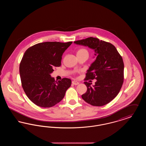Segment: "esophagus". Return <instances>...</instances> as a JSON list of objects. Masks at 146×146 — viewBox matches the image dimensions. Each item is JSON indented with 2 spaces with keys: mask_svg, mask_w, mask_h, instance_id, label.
<instances>
[{
  "mask_svg": "<svg viewBox=\"0 0 146 146\" xmlns=\"http://www.w3.org/2000/svg\"><path fill=\"white\" fill-rule=\"evenodd\" d=\"M72 84H74V85H77L79 84V82H77V81H76V80H74V81L72 82Z\"/></svg>",
  "mask_w": 146,
  "mask_h": 146,
  "instance_id": "esophagus-1",
  "label": "esophagus"
}]
</instances>
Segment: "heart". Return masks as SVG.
<instances>
[{"instance_id":"heart-1","label":"heart","mask_w":146,"mask_h":146,"mask_svg":"<svg viewBox=\"0 0 146 146\" xmlns=\"http://www.w3.org/2000/svg\"><path fill=\"white\" fill-rule=\"evenodd\" d=\"M89 53L88 50L85 48L79 49L76 52V55L77 56H86L88 57L89 56Z\"/></svg>"}]
</instances>
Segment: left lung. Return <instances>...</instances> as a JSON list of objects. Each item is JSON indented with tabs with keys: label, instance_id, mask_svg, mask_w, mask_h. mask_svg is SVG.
Returning a JSON list of instances; mask_svg holds the SVG:
<instances>
[{
	"label": "left lung",
	"instance_id": "8db88e82",
	"mask_svg": "<svg viewBox=\"0 0 146 146\" xmlns=\"http://www.w3.org/2000/svg\"><path fill=\"white\" fill-rule=\"evenodd\" d=\"M74 43L94 50L95 55L97 56L85 79L97 80L92 86L88 82L84 83L87 91L82 95V98L94 106L108 104L117 96L123 83L124 66L121 56L113 45L96 38L90 37Z\"/></svg>",
	"mask_w": 146,
	"mask_h": 146
}]
</instances>
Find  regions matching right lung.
Masks as SVG:
<instances>
[{
  "label": "right lung",
  "instance_id": "obj_1",
  "mask_svg": "<svg viewBox=\"0 0 146 146\" xmlns=\"http://www.w3.org/2000/svg\"><path fill=\"white\" fill-rule=\"evenodd\" d=\"M72 42H44L36 44L25 52L20 65L23 90L38 106L49 108L60 102L71 85L68 78L55 82L51 76L55 67H60L62 56Z\"/></svg>",
  "mask_w": 146,
  "mask_h": 146
}]
</instances>
